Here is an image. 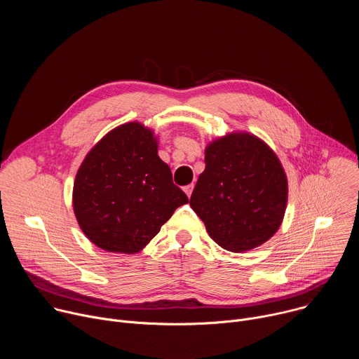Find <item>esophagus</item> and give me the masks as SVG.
<instances>
[{
	"label": "esophagus",
	"mask_w": 359,
	"mask_h": 359,
	"mask_svg": "<svg viewBox=\"0 0 359 359\" xmlns=\"http://www.w3.org/2000/svg\"><path fill=\"white\" fill-rule=\"evenodd\" d=\"M193 187H194V186H193V184H189V186H184V189H183V190H184V193H186V194H187V197H190V196H191V191H193Z\"/></svg>",
	"instance_id": "34e87169"
}]
</instances>
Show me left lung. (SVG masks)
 <instances>
[{
  "label": "left lung",
  "instance_id": "left-lung-1",
  "mask_svg": "<svg viewBox=\"0 0 359 359\" xmlns=\"http://www.w3.org/2000/svg\"><path fill=\"white\" fill-rule=\"evenodd\" d=\"M190 206L224 250L241 252L266 243L281 226L287 176L276 153L250 133L210 143Z\"/></svg>",
  "mask_w": 359,
  "mask_h": 359
}]
</instances>
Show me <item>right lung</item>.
Masks as SVG:
<instances>
[{
  "label": "right lung",
  "mask_w": 359,
  "mask_h": 359,
  "mask_svg": "<svg viewBox=\"0 0 359 359\" xmlns=\"http://www.w3.org/2000/svg\"><path fill=\"white\" fill-rule=\"evenodd\" d=\"M186 203L158 156L156 137L137 122L97 142L74 183V212L82 231L111 252L140 251Z\"/></svg>",
  "instance_id": "right-lung-1"
}]
</instances>
